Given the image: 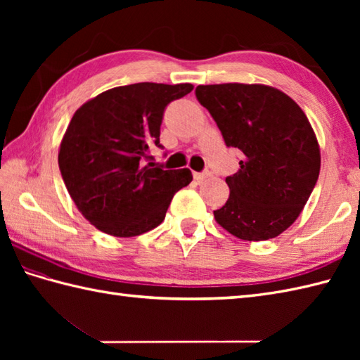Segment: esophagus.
Returning a JSON list of instances; mask_svg holds the SVG:
<instances>
[{
    "mask_svg": "<svg viewBox=\"0 0 360 360\" xmlns=\"http://www.w3.org/2000/svg\"><path fill=\"white\" fill-rule=\"evenodd\" d=\"M212 173L210 172H207V170H205V172H201V173H195V179L196 181H204L205 178H209V176H210Z\"/></svg>",
    "mask_w": 360,
    "mask_h": 360,
    "instance_id": "34e87169",
    "label": "esophagus"
}]
</instances>
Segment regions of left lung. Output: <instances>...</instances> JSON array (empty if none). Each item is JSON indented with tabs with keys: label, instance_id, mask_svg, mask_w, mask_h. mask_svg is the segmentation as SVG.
Returning <instances> with one entry per match:
<instances>
[{
	"label": "left lung",
	"instance_id": "left-lung-1",
	"mask_svg": "<svg viewBox=\"0 0 360 360\" xmlns=\"http://www.w3.org/2000/svg\"><path fill=\"white\" fill-rule=\"evenodd\" d=\"M195 94L227 147L243 153L238 173L226 178L229 200L213 212L217 223L244 241L275 238L300 215L319 179L320 150L308 117L264 85H200Z\"/></svg>",
	"mask_w": 360,
	"mask_h": 360
}]
</instances>
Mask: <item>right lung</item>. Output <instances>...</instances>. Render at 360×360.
I'll return each instance as SVG.
<instances>
[{
    "label": "right lung",
    "mask_w": 360,
    "mask_h": 360,
    "mask_svg": "<svg viewBox=\"0 0 360 360\" xmlns=\"http://www.w3.org/2000/svg\"><path fill=\"white\" fill-rule=\"evenodd\" d=\"M193 85L133 83L98 94L75 111L60 145L58 167L72 201L91 224L112 236H136L158 227L188 168L153 167L168 103Z\"/></svg>",
    "instance_id": "add662e5"
}]
</instances>
